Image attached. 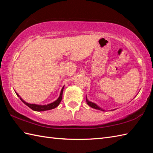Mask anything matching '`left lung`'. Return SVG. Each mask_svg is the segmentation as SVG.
<instances>
[{"instance_id": "8db88e82", "label": "left lung", "mask_w": 153, "mask_h": 153, "mask_svg": "<svg viewBox=\"0 0 153 153\" xmlns=\"http://www.w3.org/2000/svg\"><path fill=\"white\" fill-rule=\"evenodd\" d=\"M86 102L87 103V105H88L89 106H90L91 107V108H95V109H97V110H102V111H105V110H104L102 108H100V107H99V106H97L95 103L89 101V100H88V99H87V97H86Z\"/></svg>"}]
</instances>
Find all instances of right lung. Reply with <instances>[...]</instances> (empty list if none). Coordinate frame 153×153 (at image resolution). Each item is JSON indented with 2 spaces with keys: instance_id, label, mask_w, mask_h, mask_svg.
<instances>
[{
  "instance_id": "right-lung-1",
  "label": "right lung",
  "mask_w": 153,
  "mask_h": 153,
  "mask_svg": "<svg viewBox=\"0 0 153 153\" xmlns=\"http://www.w3.org/2000/svg\"><path fill=\"white\" fill-rule=\"evenodd\" d=\"M64 86L62 87V89L61 91H60V96L58 97V99L56 100H55L53 102L50 103V104H48L47 105H35V104H30V103H27L25 101H24V100H23L19 95L17 93H16V95H17L18 97H19V99L22 100V101L24 102L25 105H27L28 107H30L31 109H32L34 111H37V112H41V111H45V110H51V109H53L54 108H56L58 105H59L60 102H61L62 99V94H63V91H64Z\"/></svg>"
}]
</instances>
